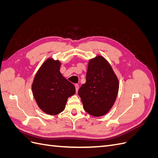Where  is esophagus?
Listing matches in <instances>:
<instances>
[{
  "label": "esophagus",
  "instance_id": "esophagus-1",
  "mask_svg": "<svg viewBox=\"0 0 158 158\" xmlns=\"http://www.w3.org/2000/svg\"><path fill=\"white\" fill-rule=\"evenodd\" d=\"M75 88H76V92H77L78 91V89H79L78 84H75Z\"/></svg>",
  "mask_w": 158,
  "mask_h": 158
}]
</instances>
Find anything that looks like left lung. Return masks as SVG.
<instances>
[{
  "instance_id": "1",
  "label": "left lung",
  "mask_w": 158,
  "mask_h": 158,
  "mask_svg": "<svg viewBox=\"0 0 158 158\" xmlns=\"http://www.w3.org/2000/svg\"><path fill=\"white\" fill-rule=\"evenodd\" d=\"M119 82L111 64L101 55L88 62L86 82L78 90L85 111L94 117L107 114L115 102Z\"/></svg>"
}]
</instances>
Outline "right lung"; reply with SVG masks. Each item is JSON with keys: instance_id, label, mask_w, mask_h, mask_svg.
I'll list each match as a JSON object with an SVG mask.
<instances>
[{"instance_id": "add662e5", "label": "right lung", "mask_w": 158, "mask_h": 158, "mask_svg": "<svg viewBox=\"0 0 158 158\" xmlns=\"http://www.w3.org/2000/svg\"><path fill=\"white\" fill-rule=\"evenodd\" d=\"M60 65L59 60L47 59L37 70L31 85L38 107L51 115L63 111L68 98L76 92L74 85L60 73Z\"/></svg>"}]
</instances>
